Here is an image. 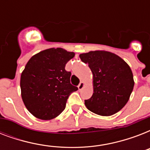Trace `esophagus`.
I'll return each instance as SVG.
<instances>
[{
	"label": "esophagus",
	"instance_id": "esophagus-1",
	"mask_svg": "<svg viewBox=\"0 0 150 150\" xmlns=\"http://www.w3.org/2000/svg\"><path fill=\"white\" fill-rule=\"evenodd\" d=\"M85 86V83L83 82H81L78 86V88H79V90H81V89H83V87Z\"/></svg>",
	"mask_w": 150,
	"mask_h": 150
}]
</instances>
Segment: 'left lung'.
Listing matches in <instances>:
<instances>
[{
  "instance_id": "1",
  "label": "left lung",
  "mask_w": 150,
  "mask_h": 150,
  "mask_svg": "<svg viewBox=\"0 0 150 150\" xmlns=\"http://www.w3.org/2000/svg\"><path fill=\"white\" fill-rule=\"evenodd\" d=\"M93 76V93L85 100L87 109L101 116L121 110L129 100L134 87L132 71L120 57L111 52L95 50L79 55Z\"/></svg>"
}]
</instances>
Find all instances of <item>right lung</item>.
<instances>
[{"label": "right lung", "instance_id": "right-lung-1", "mask_svg": "<svg viewBox=\"0 0 150 150\" xmlns=\"http://www.w3.org/2000/svg\"><path fill=\"white\" fill-rule=\"evenodd\" d=\"M74 52L50 48L35 54L27 62L21 75V94L25 106L33 116L51 120L65 108L68 96L78 90L71 84V73L66 64Z\"/></svg>", "mask_w": 150, "mask_h": 150}]
</instances>
